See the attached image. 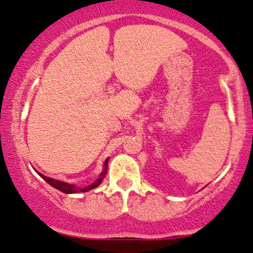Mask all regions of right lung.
<instances>
[{
	"instance_id": "1",
	"label": "right lung",
	"mask_w": 253,
	"mask_h": 253,
	"mask_svg": "<svg viewBox=\"0 0 253 253\" xmlns=\"http://www.w3.org/2000/svg\"><path fill=\"white\" fill-rule=\"evenodd\" d=\"M108 161H109V157L107 158V160L104 161V165H103V169H102L101 174H99L98 177L95 180V181L92 182L91 185H87L85 186V187H79V186L77 185H73V184H68V182H65V181H60V180H55V179H51V177H48L45 175H43V174L41 173H37L40 174V175L43 177L44 180H45L46 182L50 186H52V187H55L56 190L61 191V192L63 193H67V194H71V193H80V192H87V191L92 190V188H96L97 186H99L102 184V181H103L105 174H107V170H108Z\"/></svg>"
}]
</instances>
